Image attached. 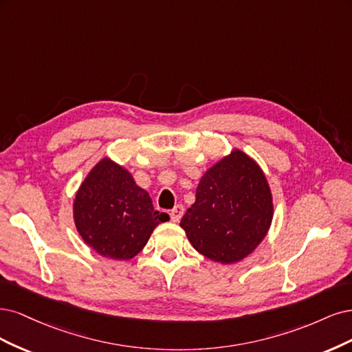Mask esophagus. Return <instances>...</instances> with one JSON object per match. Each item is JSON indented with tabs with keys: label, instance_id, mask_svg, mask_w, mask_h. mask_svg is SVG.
<instances>
[{
	"label": "esophagus",
	"instance_id": "1",
	"mask_svg": "<svg viewBox=\"0 0 352 352\" xmlns=\"http://www.w3.org/2000/svg\"><path fill=\"white\" fill-rule=\"evenodd\" d=\"M184 214V206L183 205H177L171 212H169V217H171L173 222H178Z\"/></svg>",
	"mask_w": 352,
	"mask_h": 352
}]
</instances>
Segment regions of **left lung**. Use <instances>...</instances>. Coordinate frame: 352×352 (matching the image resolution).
Returning a JSON list of instances; mask_svg holds the SVG:
<instances>
[{
	"instance_id": "left-lung-1",
	"label": "left lung",
	"mask_w": 352,
	"mask_h": 352,
	"mask_svg": "<svg viewBox=\"0 0 352 352\" xmlns=\"http://www.w3.org/2000/svg\"><path fill=\"white\" fill-rule=\"evenodd\" d=\"M272 217L274 203L263 171L244 152L234 151L201 177L196 201L179 225L200 254L235 263L262 243Z\"/></svg>"
}]
</instances>
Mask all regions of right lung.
Returning a JSON list of instances; mask_svg holds the SVG:
<instances>
[{
	"instance_id": "obj_1",
	"label": "right lung",
	"mask_w": 352,
	"mask_h": 352,
	"mask_svg": "<svg viewBox=\"0 0 352 352\" xmlns=\"http://www.w3.org/2000/svg\"><path fill=\"white\" fill-rule=\"evenodd\" d=\"M169 221L153 209L147 191L122 166L102 160L89 173L74 200V222L96 253L129 260L146 245L156 225Z\"/></svg>"
}]
</instances>
